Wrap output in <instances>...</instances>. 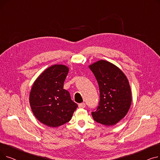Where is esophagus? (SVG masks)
I'll list each match as a JSON object with an SVG mask.
<instances>
[{
    "instance_id": "34e87169",
    "label": "esophagus",
    "mask_w": 160,
    "mask_h": 160,
    "mask_svg": "<svg viewBox=\"0 0 160 160\" xmlns=\"http://www.w3.org/2000/svg\"><path fill=\"white\" fill-rule=\"evenodd\" d=\"M78 107L80 108H84L86 107V104L84 102H82V103H80L78 104Z\"/></svg>"
}]
</instances>
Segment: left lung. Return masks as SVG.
<instances>
[{
  "label": "left lung",
  "mask_w": 160,
  "mask_h": 160,
  "mask_svg": "<svg viewBox=\"0 0 160 160\" xmlns=\"http://www.w3.org/2000/svg\"><path fill=\"white\" fill-rule=\"evenodd\" d=\"M98 82L100 100L91 112L93 119L104 125H114L128 113L132 94L122 71L113 63L100 60L89 66Z\"/></svg>",
  "instance_id": "1"
}]
</instances>
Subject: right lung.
<instances>
[{"label": "right lung", "instance_id": "right-lung-1", "mask_svg": "<svg viewBox=\"0 0 160 160\" xmlns=\"http://www.w3.org/2000/svg\"><path fill=\"white\" fill-rule=\"evenodd\" d=\"M69 68L63 65L48 67L33 83L30 104L36 118L50 127H58L69 122L78 104L63 89Z\"/></svg>", "mask_w": 160, "mask_h": 160}]
</instances>
